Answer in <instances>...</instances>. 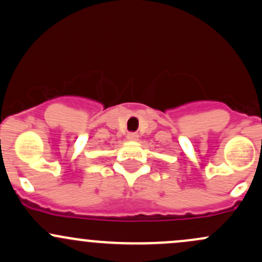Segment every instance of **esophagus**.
<instances>
[{
	"instance_id": "1",
	"label": "esophagus",
	"mask_w": 262,
	"mask_h": 262,
	"mask_svg": "<svg viewBox=\"0 0 262 262\" xmlns=\"http://www.w3.org/2000/svg\"><path fill=\"white\" fill-rule=\"evenodd\" d=\"M138 138H139V136H138L137 133H128V134H126V139L130 140V142H134V140H138Z\"/></svg>"
}]
</instances>
